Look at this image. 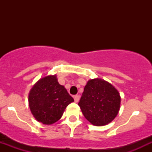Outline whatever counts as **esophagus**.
Listing matches in <instances>:
<instances>
[{
  "instance_id": "1",
  "label": "esophagus",
  "mask_w": 152,
  "mask_h": 152,
  "mask_svg": "<svg viewBox=\"0 0 152 152\" xmlns=\"http://www.w3.org/2000/svg\"><path fill=\"white\" fill-rule=\"evenodd\" d=\"M79 99H80V96H79V95H76V96H74V102H76V103L79 102Z\"/></svg>"
}]
</instances>
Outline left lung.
<instances>
[{"label":"left lung","instance_id":"obj_1","mask_svg":"<svg viewBox=\"0 0 152 152\" xmlns=\"http://www.w3.org/2000/svg\"><path fill=\"white\" fill-rule=\"evenodd\" d=\"M78 104L90 124L102 126L110 124L117 116L121 96L112 84L96 78L87 82Z\"/></svg>","mask_w":152,"mask_h":152}]
</instances>
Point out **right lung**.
Here are the masks:
<instances>
[{
  "label": "right lung",
  "instance_id": "right-lung-1",
  "mask_svg": "<svg viewBox=\"0 0 152 152\" xmlns=\"http://www.w3.org/2000/svg\"><path fill=\"white\" fill-rule=\"evenodd\" d=\"M31 113L38 122L50 125L62 118L69 104L74 102L56 75H48L37 81L28 94Z\"/></svg>",
  "mask_w": 152,
  "mask_h": 152
}]
</instances>
